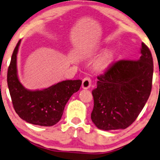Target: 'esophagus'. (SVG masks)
<instances>
[{
    "label": "esophagus",
    "instance_id": "obj_1",
    "mask_svg": "<svg viewBox=\"0 0 160 160\" xmlns=\"http://www.w3.org/2000/svg\"><path fill=\"white\" fill-rule=\"evenodd\" d=\"M91 86V79L88 77L87 78H85L83 80H82V87L84 89L89 88Z\"/></svg>",
    "mask_w": 160,
    "mask_h": 160
}]
</instances>
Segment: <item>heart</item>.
I'll return each instance as SVG.
<instances>
[{"label": "heart", "mask_w": 160, "mask_h": 160, "mask_svg": "<svg viewBox=\"0 0 160 160\" xmlns=\"http://www.w3.org/2000/svg\"><path fill=\"white\" fill-rule=\"evenodd\" d=\"M112 54L111 52H106L100 58L97 63V68L99 70H103L108 67L111 61Z\"/></svg>", "instance_id": "b5f03b06"}]
</instances>
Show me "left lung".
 Here are the masks:
<instances>
[{
    "instance_id": "left-lung-1",
    "label": "left lung",
    "mask_w": 160,
    "mask_h": 160,
    "mask_svg": "<svg viewBox=\"0 0 160 160\" xmlns=\"http://www.w3.org/2000/svg\"><path fill=\"white\" fill-rule=\"evenodd\" d=\"M140 52L138 60L115 61L97 77L91 116L97 128L126 129L146 105L152 91L154 64L152 52L143 42Z\"/></svg>"
}]
</instances>
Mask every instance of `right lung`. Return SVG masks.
I'll use <instances>...</instances> for the list:
<instances>
[{
    "label": "right lung",
    "mask_w": 160,
    "mask_h": 160,
    "mask_svg": "<svg viewBox=\"0 0 160 160\" xmlns=\"http://www.w3.org/2000/svg\"><path fill=\"white\" fill-rule=\"evenodd\" d=\"M20 41L12 53L7 73V83L14 109L22 120L32 124L51 127L60 121L66 104L78 91L82 80H65L42 91H29L19 81L17 54Z\"/></svg>",
    "instance_id": "add662e5"
}]
</instances>
